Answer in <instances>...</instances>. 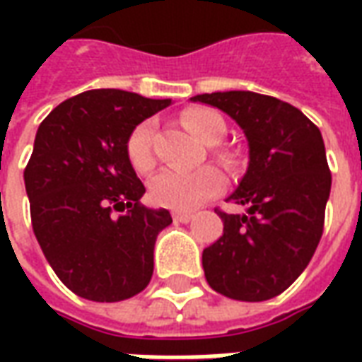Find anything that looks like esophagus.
<instances>
[{"mask_svg":"<svg viewBox=\"0 0 362 362\" xmlns=\"http://www.w3.org/2000/svg\"><path fill=\"white\" fill-rule=\"evenodd\" d=\"M173 219L176 223H189V221L194 219V213H188V211H174L173 213Z\"/></svg>","mask_w":362,"mask_h":362,"instance_id":"esophagus-1","label":"esophagus"}]
</instances>
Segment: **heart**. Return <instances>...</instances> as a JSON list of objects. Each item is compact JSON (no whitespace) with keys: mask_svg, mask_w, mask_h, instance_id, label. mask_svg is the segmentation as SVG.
Instances as JSON below:
<instances>
[{"mask_svg":"<svg viewBox=\"0 0 362 362\" xmlns=\"http://www.w3.org/2000/svg\"><path fill=\"white\" fill-rule=\"evenodd\" d=\"M182 122L196 137H199L207 145H213V155L219 158L221 163H227V165L233 163L230 151L215 145L227 134V122L219 112L207 106H194V108L184 110ZM153 139H155V124L151 119L137 124L127 135V160L137 173H149L155 166ZM223 188H225V176L213 166H202L197 170L165 168L155 174L149 182L151 199L157 205H163L174 211L196 209L207 199L221 194Z\"/></svg>","mask_w":362,"mask_h":362,"instance_id":"b5f03b06","label":"heart"}]
</instances>
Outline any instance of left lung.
Returning a JSON list of instances; mask_svg holds the SVG:
<instances>
[{"label": "left lung", "instance_id": "1", "mask_svg": "<svg viewBox=\"0 0 362 362\" xmlns=\"http://www.w3.org/2000/svg\"><path fill=\"white\" fill-rule=\"evenodd\" d=\"M243 127L250 163L228 202L246 213H225L223 236L202 256L205 279L221 295L259 303L281 295L304 272L324 233L332 188L320 129L303 112L252 90L197 95Z\"/></svg>", "mask_w": 362, "mask_h": 362}]
</instances>
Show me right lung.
I'll return each instance as SVG.
<instances>
[{"label": "right lung", "instance_id": "add662e5", "mask_svg": "<svg viewBox=\"0 0 362 362\" xmlns=\"http://www.w3.org/2000/svg\"><path fill=\"white\" fill-rule=\"evenodd\" d=\"M170 104L119 89L71 96L38 126L25 168L33 230L59 281L95 303L149 285L166 209L141 204L145 186L126 155L129 132Z\"/></svg>", "mask_w": 362, "mask_h": 362}]
</instances>
